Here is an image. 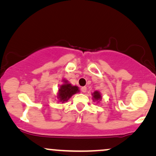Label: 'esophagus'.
I'll return each mask as SVG.
<instances>
[{
    "label": "esophagus",
    "instance_id": "obj_1",
    "mask_svg": "<svg viewBox=\"0 0 156 156\" xmlns=\"http://www.w3.org/2000/svg\"><path fill=\"white\" fill-rule=\"evenodd\" d=\"M81 91H82V92H83V93H85L86 92H87V87H83L81 88Z\"/></svg>",
    "mask_w": 156,
    "mask_h": 156
}]
</instances>
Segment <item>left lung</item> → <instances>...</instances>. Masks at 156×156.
Here are the masks:
<instances>
[{
  "label": "left lung",
  "mask_w": 156,
  "mask_h": 156,
  "mask_svg": "<svg viewBox=\"0 0 156 156\" xmlns=\"http://www.w3.org/2000/svg\"><path fill=\"white\" fill-rule=\"evenodd\" d=\"M92 100L94 102H97V103H99L102 99V94L99 91H94L92 94Z\"/></svg>",
  "instance_id": "1"
}]
</instances>
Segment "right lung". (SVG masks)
<instances>
[{
	"mask_svg": "<svg viewBox=\"0 0 156 156\" xmlns=\"http://www.w3.org/2000/svg\"><path fill=\"white\" fill-rule=\"evenodd\" d=\"M62 81L63 83L59 86L56 98L58 101V102L64 103V102H67L68 100L70 99L73 94L80 92V89L77 86H73L65 78H63Z\"/></svg>",
	"mask_w": 156,
	"mask_h": 156,
	"instance_id": "1",
	"label": "right lung"
}]
</instances>
